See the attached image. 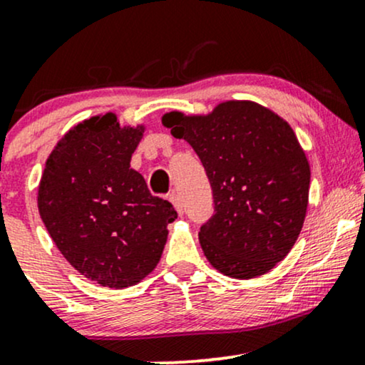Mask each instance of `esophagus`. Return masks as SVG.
<instances>
[{
    "instance_id": "esophagus-1",
    "label": "esophagus",
    "mask_w": 365,
    "mask_h": 365,
    "mask_svg": "<svg viewBox=\"0 0 365 365\" xmlns=\"http://www.w3.org/2000/svg\"><path fill=\"white\" fill-rule=\"evenodd\" d=\"M168 199H170V202L173 204V207L177 209V212L180 216L183 215V204H182V199H180V195L177 194V192H171V194L168 195Z\"/></svg>"
}]
</instances>
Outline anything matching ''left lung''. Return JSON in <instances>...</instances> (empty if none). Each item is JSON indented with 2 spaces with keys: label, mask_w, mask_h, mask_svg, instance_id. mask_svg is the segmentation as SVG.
<instances>
[{
  "label": "left lung",
  "mask_w": 365,
  "mask_h": 365,
  "mask_svg": "<svg viewBox=\"0 0 365 365\" xmlns=\"http://www.w3.org/2000/svg\"><path fill=\"white\" fill-rule=\"evenodd\" d=\"M161 121L192 145L211 182L215 215L199 232L211 266L238 279L273 269L295 245L309 204L311 168L290 125L252 101Z\"/></svg>",
  "instance_id": "8db88e82"
}]
</instances>
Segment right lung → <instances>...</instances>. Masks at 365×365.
Segmentation results:
<instances>
[{
	"instance_id": "right-lung-1",
	"label": "right lung",
	"mask_w": 365,
	"mask_h": 365,
	"mask_svg": "<svg viewBox=\"0 0 365 365\" xmlns=\"http://www.w3.org/2000/svg\"><path fill=\"white\" fill-rule=\"evenodd\" d=\"M142 135L144 127H121L115 113L83 120L54 145L37 190L39 215L63 257L116 290L158 266L166 226L177 217L130 168Z\"/></svg>"
}]
</instances>
